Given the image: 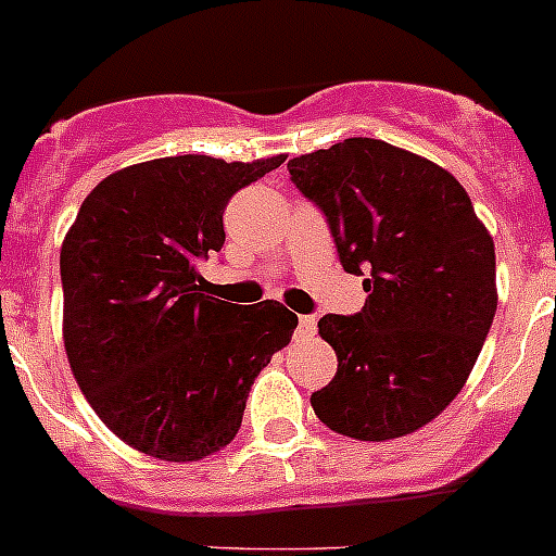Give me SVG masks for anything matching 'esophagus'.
<instances>
[{
    "mask_svg": "<svg viewBox=\"0 0 556 556\" xmlns=\"http://www.w3.org/2000/svg\"><path fill=\"white\" fill-rule=\"evenodd\" d=\"M314 333H317V319L308 317V314L298 317V336H300V339H312Z\"/></svg>",
    "mask_w": 556,
    "mask_h": 556,
    "instance_id": "1",
    "label": "esophagus"
}]
</instances>
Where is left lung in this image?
I'll list each match as a JSON object with an SVG mask.
<instances>
[{"mask_svg": "<svg viewBox=\"0 0 556 556\" xmlns=\"http://www.w3.org/2000/svg\"><path fill=\"white\" fill-rule=\"evenodd\" d=\"M328 220L341 267L366 275L358 314H325L339 369L312 407L358 441L435 419L468 380L496 314V253L452 173L371 137L289 160Z\"/></svg>", "mask_w": 556, "mask_h": 556, "instance_id": "obj_1", "label": "left lung"}]
</instances>
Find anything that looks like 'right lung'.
I'll return each instance as SVG.
<instances>
[{"instance_id": "right-lung-1", "label": "right lung", "mask_w": 556, "mask_h": 556, "mask_svg": "<svg viewBox=\"0 0 556 556\" xmlns=\"http://www.w3.org/2000/svg\"><path fill=\"white\" fill-rule=\"evenodd\" d=\"M283 156H165L112 173L79 206L60 251L71 371L121 441L173 463L231 444L244 402L298 317L275 300L203 294L198 264L226 242L233 192Z\"/></svg>"}]
</instances>
